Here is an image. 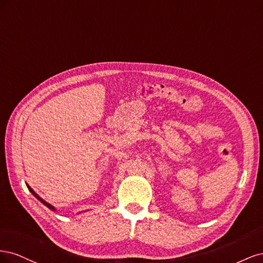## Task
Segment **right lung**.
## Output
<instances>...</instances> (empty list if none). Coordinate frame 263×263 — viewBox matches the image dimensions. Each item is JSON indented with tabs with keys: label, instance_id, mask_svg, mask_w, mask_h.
<instances>
[{
	"label": "right lung",
	"instance_id": "1",
	"mask_svg": "<svg viewBox=\"0 0 263 263\" xmlns=\"http://www.w3.org/2000/svg\"><path fill=\"white\" fill-rule=\"evenodd\" d=\"M27 187H28V190H29V191H30V192H31V194H33V195H34V196H35V197L37 198V200H39V201H41V202H42L43 204H45V205H46V206H47V208H48V209H50V210L54 211V209H53V206H51L50 204H48V203H47V202H45V201L43 200V198H42V197H39V196H38V195H37V194H36V193L34 192V191H33V190H31V187H30V186H28V185H27Z\"/></svg>",
	"mask_w": 263,
	"mask_h": 263
}]
</instances>
